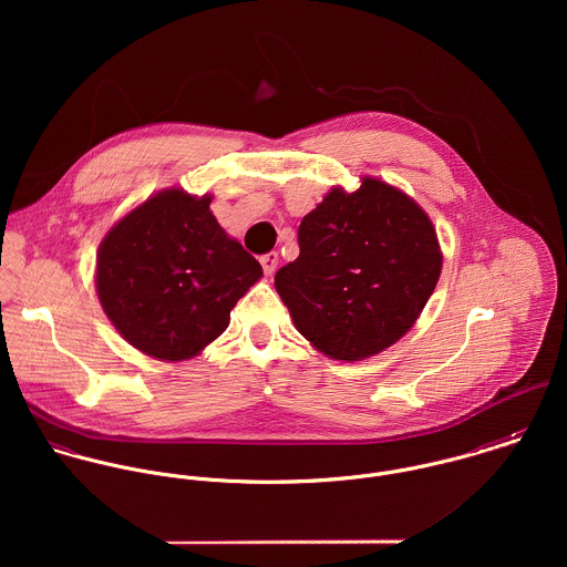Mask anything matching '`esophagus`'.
Instances as JSON below:
<instances>
[{
    "label": "esophagus",
    "instance_id": "obj_1",
    "mask_svg": "<svg viewBox=\"0 0 567 567\" xmlns=\"http://www.w3.org/2000/svg\"><path fill=\"white\" fill-rule=\"evenodd\" d=\"M259 261H261L264 272H266V275H272V272H275V268H277V264H279V255H277L275 250H270V252L261 255V257H259Z\"/></svg>",
    "mask_w": 567,
    "mask_h": 567
}]
</instances>
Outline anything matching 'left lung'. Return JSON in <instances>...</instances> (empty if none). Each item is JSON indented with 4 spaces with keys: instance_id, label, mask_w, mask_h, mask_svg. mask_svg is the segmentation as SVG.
Wrapping results in <instances>:
<instances>
[{
    "instance_id": "obj_1",
    "label": "left lung",
    "mask_w": 567,
    "mask_h": 567,
    "mask_svg": "<svg viewBox=\"0 0 567 567\" xmlns=\"http://www.w3.org/2000/svg\"><path fill=\"white\" fill-rule=\"evenodd\" d=\"M299 257L275 275L295 327L333 360L398 342L432 297L443 255L427 214L402 189L364 176L333 187L299 227Z\"/></svg>"
}]
</instances>
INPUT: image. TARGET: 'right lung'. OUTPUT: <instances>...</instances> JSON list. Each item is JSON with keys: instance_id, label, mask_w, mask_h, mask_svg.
<instances>
[{"instance_id": "right-lung-1", "label": "right lung", "mask_w": 567, "mask_h": 567, "mask_svg": "<svg viewBox=\"0 0 567 567\" xmlns=\"http://www.w3.org/2000/svg\"><path fill=\"white\" fill-rule=\"evenodd\" d=\"M212 196L169 187L126 214L100 244L95 288L124 340L151 358L200 353L261 277L259 261L225 234Z\"/></svg>"}]
</instances>
